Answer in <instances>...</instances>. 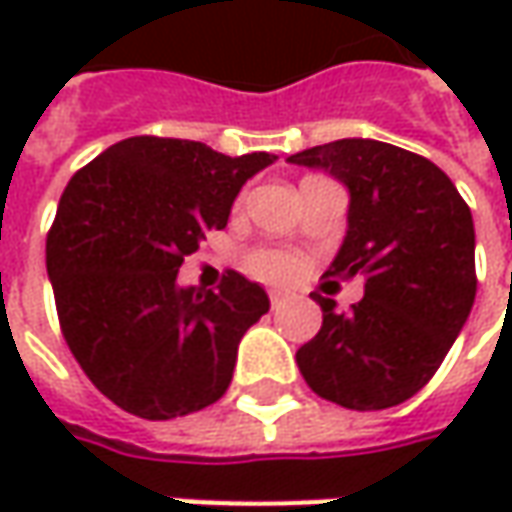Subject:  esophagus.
<instances>
[{"mask_svg": "<svg viewBox=\"0 0 512 512\" xmlns=\"http://www.w3.org/2000/svg\"><path fill=\"white\" fill-rule=\"evenodd\" d=\"M287 299H290V296H287L285 290H270V305H273V310H276V307L285 305Z\"/></svg>", "mask_w": 512, "mask_h": 512, "instance_id": "esophagus-1", "label": "esophagus"}]
</instances>
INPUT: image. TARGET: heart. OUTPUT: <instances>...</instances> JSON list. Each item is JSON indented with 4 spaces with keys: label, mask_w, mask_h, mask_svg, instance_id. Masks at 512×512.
I'll return each mask as SVG.
<instances>
[{
    "label": "heart",
    "mask_w": 512,
    "mask_h": 512,
    "mask_svg": "<svg viewBox=\"0 0 512 512\" xmlns=\"http://www.w3.org/2000/svg\"><path fill=\"white\" fill-rule=\"evenodd\" d=\"M250 273H256L259 279H267V282H285L296 273V259L290 253H282V250H256L250 253Z\"/></svg>",
    "instance_id": "obj_1"
}]
</instances>
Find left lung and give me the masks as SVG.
<instances>
[{
	"label": "left lung",
	"mask_w": 512,
	"mask_h": 512,
	"mask_svg": "<svg viewBox=\"0 0 512 512\" xmlns=\"http://www.w3.org/2000/svg\"><path fill=\"white\" fill-rule=\"evenodd\" d=\"M287 162L347 187V233L325 276L364 279L350 313L316 296L322 330L296 353L302 376L347 410L407 402L433 379L476 299L470 207L430 159L376 139H339Z\"/></svg>",
	"instance_id": "left-lung-1"
}]
</instances>
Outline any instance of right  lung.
I'll return each instance as SVG.
<instances>
[{
  "mask_svg": "<svg viewBox=\"0 0 512 512\" xmlns=\"http://www.w3.org/2000/svg\"><path fill=\"white\" fill-rule=\"evenodd\" d=\"M273 162L130 136L68 182L45 247L56 313L85 376L122 410L165 422L225 396L270 299L236 270L219 290L182 287L179 267Z\"/></svg>",
  "mask_w": 512,
  "mask_h": 512,
  "instance_id": "1",
  "label": "right lung"
}]
</instances>
